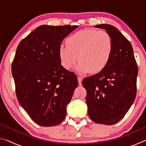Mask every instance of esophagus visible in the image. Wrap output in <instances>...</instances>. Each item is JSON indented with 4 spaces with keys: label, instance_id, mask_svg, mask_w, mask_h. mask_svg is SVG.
<instances>
[{
    "label": "esophagus",
    "instance_id": "esophagus-1",
    "mask_svg": "<svg viewBox=\"0 0 146 146\" xmlns=\"http://www.w3.org/2000/svg\"><path fill=\"white\" fill-rule=\"evenodd\" d=\"M82 78L80 77V76H78V82L80 85L82 84Z\"/></svg>",
    "mask_w": 146,
    "mask_h": 146
}]
</instances>
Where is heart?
Instances as JSON below:
<instances>
[{"mask_svg": "<svg viewBox=\"0 0 146 146\" xmlns=\"http://www.w3.org/2000/svg\"><path fill=\"white\" fill-rule=\"evenodd\" d=\"M113 51L111 36L105 31L87 29L78 31L67 39V45L59 46L60 61L66 70H70L76 61V70L84 74L98 73L110 62Z\"/></svg>", "mask_w": 146, "mask_h": 146, "instance_id": "heart-1", "label": "heart"}]
</instances>
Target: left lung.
I'll list each match as a JSON object with an SVG mask.
<instances>
[{"label":"left lung","mask_w":146,"mask_h":146,"mask_svg":"<svg viewBox=\"0 0 146 146\" xmlns=\"http://www.w3.org/2000/svg\"><path fill=\"white\" fill-rule=\"evenodd\" d=\"M113 42L112 56L100 73L86 77L82 84L87 91L86 100L89 117L94 122L112 125L122 119L137 95V63L131 44L110 24H99Z\"/></svg>","instance_id":"1"}]
</instances>
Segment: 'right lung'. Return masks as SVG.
I'll list each match as a JSON object with an SVG mask.
<instances>
[{
	"label": "right lung",
	"instance_id": "right-lung-1",
	"mask_svg": "<svg viewBox=\"0 0 146 146\" xmlns=\"http://www.w3.org/2000/svg\"><path fill=\"white\" fill-rule=\"evenodd\" d=\"M77 26L36 28L19 43L11 71L17 98L32 120L44 127L64 120L78 86L76 75L61 65L59 46Z\"/></svg>",
	"mask_w": 146,
	"mask_h": 146
}]
</instances>
